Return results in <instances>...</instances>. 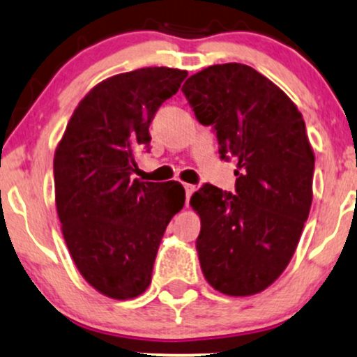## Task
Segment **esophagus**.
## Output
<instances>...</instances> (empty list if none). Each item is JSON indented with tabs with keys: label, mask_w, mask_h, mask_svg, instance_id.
Listing matches in <instances>:
<instances>
[{
	"label": "esophagus",
	"mask_w": 357,
	"mask_h": 357,
	"mask_svg": "<svg viewBox=\"0 0 357 357\" xmlns=\"http://www.w3.org/2000/svg\"><path fill=\"white\" fill-rule=\"evenodd\" d=\"M183 186H184V191H186V196H188V198H190L192 192H195L196 188L192 186V184H190V183H183Z\"/></svg>",
	"instance_id": "obj_1"
}]
</instances>
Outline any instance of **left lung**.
Returning a JSON list of instances; mask_svg holds the SVG:
<instances>
[{"label":"left lung","instance_id":"obj_1","mask_svg":"<svg viewBox=\"0 0 357 357\" xmlns=\"http://www.w3.org/2000/svg\"><path fill=\"white\" fill-rule=\"evenodd\" d=\"M183 93L203 126H213L223 159L235 158V195L204 184L190 204L203 275L225 296H255L292 260L312 204L314 151L297 105L243 63L203 68Z\"/></svg>","mask_w":357,"mask_h":357}]
</instances>
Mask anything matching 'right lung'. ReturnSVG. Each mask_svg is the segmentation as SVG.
<instances>
[{
  "mask_svg": "<svg viewBox=\"0 0 357 357\" xmlns=\"http://www.w3.org/2000/svg\"><path fill=\"white\" fill-rule=\"evenodd\" d=\"M188 72L147 67L97 84L73 110L53 158L55 204L80 275L127 301L151 284L167 223L184 206L178 181L132 178L151 144L149 124Z\"/></svg>",
  "mask_w": 357,
  "mask_h": 357,
  "instance_id": "obj_1",
  "label": "right lung"
}]
</instances>
